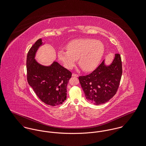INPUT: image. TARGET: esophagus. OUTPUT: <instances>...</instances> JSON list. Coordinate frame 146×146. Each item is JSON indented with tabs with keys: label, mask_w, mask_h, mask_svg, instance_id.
<instances>
[{
	"label": "esophagus",
	"mask_w": 146,
	"mask_h": 146,
	"mask_svg": "<svg viewBox=\"0 0 146 146\" xmlns=\"http://www.w3.org/2000/svg\"><path fill=\"white\" fill-rule=\"evenodd\" d=\"M72 76L73 77H78V74H76V73H73L72 74Z\"/></svg>",
	"instance_id": "1"
}]
</instances>
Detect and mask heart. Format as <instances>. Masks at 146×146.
Instances as JSON below:
<instances>
[{
  "mask_svg": "<svg viewBox=\"0 0 146 146\" xmlns=\"http://www.w3.org/2000/svg\"><path fill=\"white\" fill-rule=\"evenodd\" d=\"M67 50L58 51V59L66 68L72 69L77 59L80 67L85 71L94 69L99 64L105 51L103 43L94 38H80L71 41Z\"/></svg>",
  "mask_w": 146,
  "mask_h": 146,
  "instance_id": "heart-1",
  "label": "heart"
}]
</instances>
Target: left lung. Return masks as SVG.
<instances>
[{"label": "left lung", "mask_w": 146, "mask_h": 146, "mask_svg": "<svg viewBox=\"0 0 146 146\" xmlns=\"http://www.w3.org/2000/svg\"><path fill=\"white\" fill-rule=\"evenodd\" d=\"M122 73L121 56L116 53L110 66H106L103 60L90 74L79 77L86 99L96 105L108 102L117 91Z\"/></svg>", "instance_id": "obj_1"}]
</instances>
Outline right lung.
<instances>
[{"label":"right lung","instance_id":"add662e5","mask_svg":"<svg viewBox=\"0 0 146 146\" xmlns=\"http://www.w3.org/2000/svg\"><path fill=\"white\" fill-rule=\"evenodd\" d=\"M38 39L30 48L26 60L27 80L38 98L47 105H61L67 98V86L72 73L57 62L44 66L35 60V53L42 45Z\"/></svg>","mask_w":146,"mask_h":146}]
</instances>
